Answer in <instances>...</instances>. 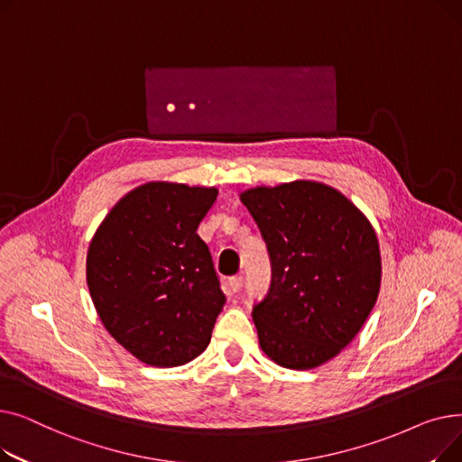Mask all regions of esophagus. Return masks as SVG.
Segmentation results:
<instances>
[{
    "label": "esophagus",
    "mask_w": 462,
    "mask_h": 462,
    "mask_svg": "<svg viewBox=\"0 0 462 462\" xmlns=\"http://www.w3.org/2000/svg\"><path fill=\"white\" fill-rule=\"evenodd\" d=\"M228 288H230V292H232V294H237L239 290L244 288V277H241V275L232 277V279L228 281Z\"/></svg>",
    "instance_id": "34e87169"
}]
</instances>
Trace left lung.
<instances>
[{"instance_id": "8db88e82", "label": "left lung", "mask_w": 462, "mask_h": 462, "mask_svg": "<svg viewBox=\"0 0 462 462\" xmlns=\"http://www.w3.org/2000/svg\"><path fill=\"white\" fill-rule=\"evenodd\" d=\"M268 245L272 282L253 307L263 354L307 371L341 352L371 314L382 281L378 237L345 194L298 180L241 192Z\"/></svg>"}]
</instances>
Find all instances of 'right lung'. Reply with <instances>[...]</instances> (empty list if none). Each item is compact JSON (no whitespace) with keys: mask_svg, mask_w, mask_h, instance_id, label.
Listing matches in <instances>:
<instances>
[{"mask_svg":"<svg viewBox=\"0 0 462 462\" xmlns=\"http://www.w3.org/2000/svg\"><path fill=\"white\" fill-rule=\"evenodd\" d=\"M215 200V187L145 183L108 211L91 239L86 279L97 314L148 365H185L211 341L226 298L197 230Z\"/></svg>","mask_w":462,"mask_h":462,"instance_id":"add662e5","label":"right lung"}]
</instances>
